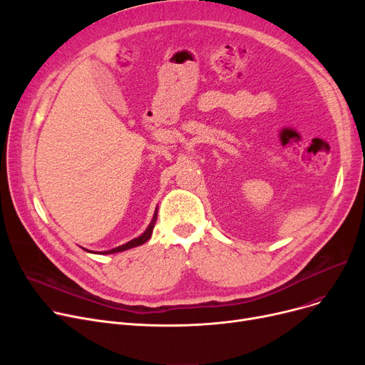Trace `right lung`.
<instances>
[{
    "label": "right lung",
    "mask_w": 365,
    "mask_h": 365,
    "mask_svg": "<svg viewBox=\"0 0 365 365\" xmlns=\"http://www.w3.org/2000/svg\"><path fill=\"white\" fill-rule=\"evenodd\" d=\"M157 213H158V212H155V215H153V217H152V220H150L149 226L146 227V231H145V232H143L140 237L134 238V240H131V241H128L127 244H123V245H120V247H115V248H112V250H108V252H102V255L120 253V252L128 250V248H133V247H138V245H142V244H145V242H146V241L150 238V235H152L153 226H155V222H157ZM87 252H88V250H87Z\"/></svg>",
    "instance_id": "right-lung-1"
}]
</instances>
